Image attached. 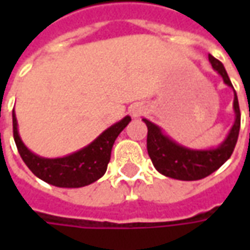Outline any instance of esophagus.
Masks as SVG:
<instances>
[{"label":"esophagus","mask_w":250,"mask_h":250,"mask_svg":"<svg viewBox=\"0 0 250 250\" xmlns=\"http://www.w3.org/2000/svg\"><path fill=\"white\" fill-rule=\"evenodd\" d=\"M143 112H145V109H143V107H141V105H135L134 108L131 109V114H132V116H135V118L141 116Z\"/></svg>","instance_id":"esophagus-1"}]
</instances>
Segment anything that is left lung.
Here are the masks:
<instances>
[{"label":"left lung","instance_id":"1","mask_svg":"<svg viewBox=\"0 0 250 250\" xmlns=\"http://www.w3.org/2000/svg\"><path fill=\"white\" fill-rule=\"evenodd\" d=\"M209 62L213 69L222 77L226 85L233 88L222 62H218L211 55H209ZM233 112H234V123L228 132V135L225 136V139L217 147L201 148V150L179 145L178 142L171 139L159 125L143 118L142 120L146 123L148 130L147 151L151 158L154 167L165 177L179 179V181H198L214 173L215 170H218L230 158L238 139L241 115H240L236 91L233 99Z\"/></svg>","mask_w":250,"mask_h":250}]
</instances>
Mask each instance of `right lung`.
I'll list each match as a JSON object with an SVG mask.
<instances>
[{
    "mask_svg": "<svg viewBox=\"0 0 250 250\" xmlns=\"http://www.w3.org/2000/svg\"><path fill=\"white\" fill-rule=\"evenodd\" d=\"M130 122L131 118L127 115L104 130L89 145L62 158L40 157L25 146L20 136L14 109L13 136L22 161L37 178L57 188H83L93 184L105 174L115 141Z\"/></svg>",
    "mask_w": 250,
    "mask_h": 250,
    "instance_id": "right-lung-1",
    "label": "right lung"
}]
</instances>
